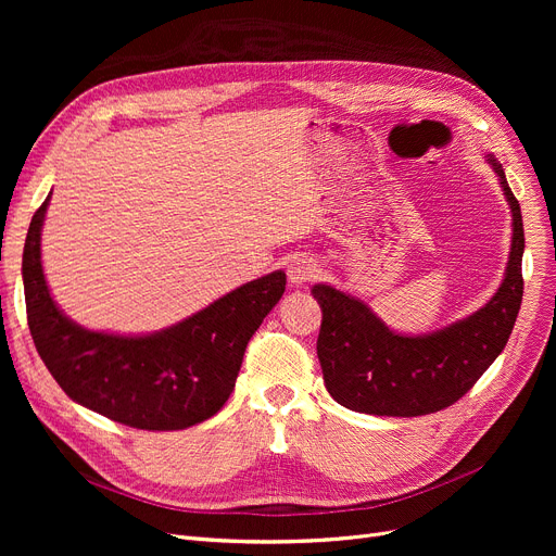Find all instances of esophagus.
<instances>
[{
  "label": "esophagus",
  "mask_w": 556,
  "mask_h": 556,
  "mask_svg": "<svg viewBox=\"0 0 556 556\" xmlns=\"http://www.w3.org/2000/svg\"><path fill=\"white\" fill-rule=\"evenodd\" d=\"M317 275V263L308 256H295L288 266V279L293 286H302Z\"/></svg>",
  "instance_id": "esophagus-1"
}]
</instances>
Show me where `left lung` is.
<instances>
[{
  "instance_id": "1",
  "label": "left lung",
  "mask_w": 556,
  "mask_h": 556,
  "mask_svg": "<svg viewBox=\"0 0 556 556\" xmlns=\"http://www.w3.org/2000/svg\"><path fill=\"white\" fill-rule=\"evenodd\" d=\"M511 207L514 237L505 279L480 311L428 336H399L367 304L317 283L323 306L317 358L329 394L349 410L421 417L459 401L505 349L522 302V216L503 166L489 155Z\"/></svg>"
}]
</instances>
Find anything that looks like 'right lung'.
<instances>
[{"mask_svg":"<svg viewBox=\"0 0 556 556\" xmlns=\"http://www.w3.org/2000/svg\"><path fill=\"white\" fill-rule=\"evenodd\" d=\"M51 193L31 218L22 254L26 319L42 363L70 399L139 430H182L229 399L245 346L286 290L270 273L153 336L87 331L49 295L40 231Z\"/></svg>","mask_w":556,"mask_h":556,"instance_id":"1","label":"right lung"}]
</instances>
